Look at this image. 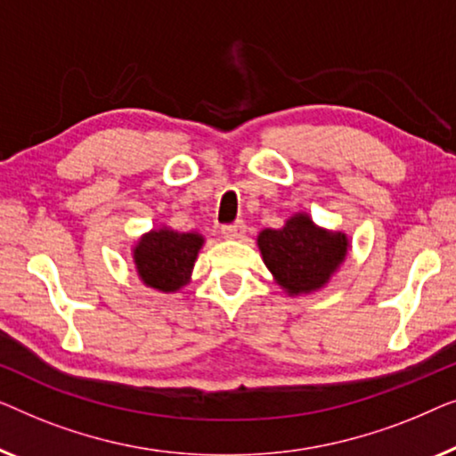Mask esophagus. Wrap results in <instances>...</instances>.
Segmentation results:
<instances>
[{
  "label": "esophagus",
  "mask_w": 456,
  "mask_h": 456,
  "mask_svg": "<svg viewBox=\"0 0 456 456\" xmlns=\"http://www.w3.org/2000/svg\"><path fill=\"white\" fill-rule=\"evenodd\" d=\"M243 231H246V225H243V221H235L231 223V225H223L221 227V233L225 240H240L243 235Z\"/></svg>",
  "instance_id": "1"
}]
</instances>
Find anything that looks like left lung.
Instances as JSON below:
<instances>
[{
	"instance_id": "8db88e82",
	"label": "left lung",
	"mask_w": 456,
	"mask_h": 456,
	"mask_svg": "<svg viewBox=\"0 0 456 456\" xmlns=\"http://www.w3.org/2000/svg\"><path fill=\"white\" fill-rule=\"evenodd\" d=\"M256 243L287 295L322 289L349 252V237L343 231L318 227L307 213H295L281 229H262Z\"/></svg>"
}]
</instances>
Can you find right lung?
<instances>
[{"mask_svg":"<svg viewBox=\"0 0 456 456\" xmlns=\"http://www.w3.org/2000/svg\"><path fill=\"white\" fill-rule=\"evenodd\" d=\"M202 246L204 237L196 231L179 233L171 227L151 229L134 243V266L146 287L161 293H175L190 283Z\"/></svg>","mask_w":456,"mask_h":456,"instance_id":"add662e5","label":"right lung"}]
</instances>
